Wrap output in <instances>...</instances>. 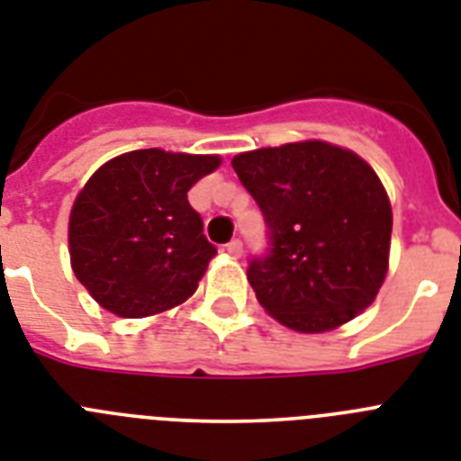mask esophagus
Masks as SVG:
<instances>
[{"mask_svg":"<svg viewBox=\"0 0 461 461\" xmlns=\"http://www.w3.org/2000/svg\"><path fill=\"white\" fill-rule=\"evenodd\" d=\"M227 253H230L231 258H241V253H243L241 239H231V241L227 243Z\"/></svg>","mask_w":461,"mask_h":461,"instance_id":"esophagus-1","label":"esophagus"}]
</instances>
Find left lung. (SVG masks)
Masks as SVG:
<instances>
[{
    "label": "left lung",
    "mask_w": 461,
    "mask_h": 461,
    "mask_svg": "<svg viewBox=\"0 0 461 461\" xmlns=\"http://www.w3.org/2000/svg\"><path fill=\"white\" fill-rule=\"evenodd\" d=\"M267 222V250L248 262L258 302L290 330L352 320L387 274L392 208L369 164L325 141L259 148L231 159Z\"/></svg>",
    "instance_id": "left-lung-1"
}]
</instances>
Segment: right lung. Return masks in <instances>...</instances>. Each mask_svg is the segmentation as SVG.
Returning <instances> with one entry per match:
<instances>
[{"instance_id":"right-lung-1","label":"right lung","mask_w":461,"mask_h":461,"mask_svg":"<svg viewBox=\"0 0 461 461\" xmlns=\"http://www.w3.org/2000/svg\"><path fill=\"white\" fill-rule=\"evenodd\" d=\"M215 155L134 150L95 171L69 220L76 278L106 311L146 318L192 297L218 248L187 202Z\"/></svg>"}]
</instances>
